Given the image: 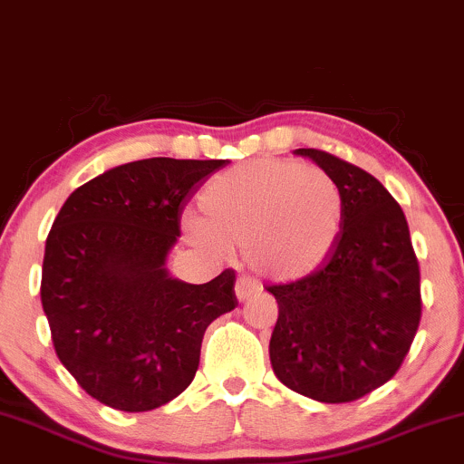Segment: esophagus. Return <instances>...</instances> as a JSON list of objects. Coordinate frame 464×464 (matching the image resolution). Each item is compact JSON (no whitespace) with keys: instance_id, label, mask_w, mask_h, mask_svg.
<instances>
[{"instance_id":"1","label":"esophagus","mask_w":464,"mask_h":464,"mask_svg":"<svg viewBox=\"0 0 464 464\" xmlns=\"http://www.w3.org/2000/svg\"><path fill=\"white\" fill-rule=\"evenodd\" d=\"M259 290H262V284H259L257 279H253V276H239L236 281L237 301H248L250 296L257 295Z\"/></svg>"}]
</instances>
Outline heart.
<instances>
[{
    "instance_id": "obj_1",
    "label": "heart",
    "mask_w": 464,
    "mask_h": 464,
    "mask_svg": "<svg viewBox=\"0 0 464 464\" xmlns=\"http://www.w3.org/2000/svg\"><path fill=\"white\" fill-rule=\"evenodd\" d=\"M205 222L185 228L209 246L246 250L259 275L290 281L327 262L343 228V191L327 172L299 161H253L218 174L200 194Z\"/></svg>"
}]
</instances>
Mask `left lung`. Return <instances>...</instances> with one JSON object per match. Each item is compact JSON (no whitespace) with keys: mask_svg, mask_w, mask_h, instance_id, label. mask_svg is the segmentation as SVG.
<instances>
[{"mask_svg":"<svg viewBox=\"0 0 464 464\" xmlns=\"http://www.w3.org/2000/svg\"><path fill=\"white\" fill-rule=\"evenodd\" d=\"M343 191V228L321 268L270 285L279 305L270 364L281 384L347 403L386 384L420 321V275L406 216L375 177L334 154L299 148Z\"/></svg>","mask_w":464,"mask_h":464,"instance_id":"1","label":"left lung"}]
</instances>
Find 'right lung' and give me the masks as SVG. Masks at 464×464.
Masks as SVG:
<instances>
[{"instance_id": "add662e5", "label": "right lung", "mask_w": 464, "mask_h": 464, "mask_svg": "<svg viewBox=\"0 0 464 464\" xmlns=\"http://www.w3.org/2000/svg\"><path fill=\"white\" fill-rule=\"evenodd\" d=\"M222 159L154 157L80 185L45 242L41 303L58 360L87 395L146 412L194 380L207 327L236 310V273L185 284L165 268L180 214Z\"/></svg>"}]
</instances>
